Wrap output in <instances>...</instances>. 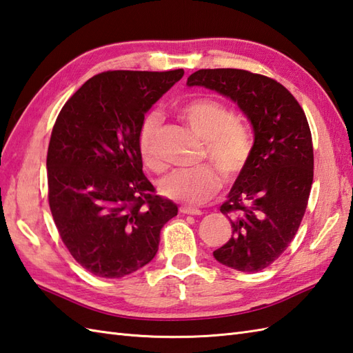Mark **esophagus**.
Listing matches in <instances>:
<instances>
[{"label":"esophagus","mask_w":353,"mask_h":353,"mask_svg":"<svg viewBox=\"0 0 353 353\" xmlns=\"http://www.w3.org/2000/svg\"><path fill=\"white\" fill-rule=\"evenodd\" d=\"M180 214L199 216V215H201V214H203V212H201V210H199V209H194V208H180Z\"/></svg>","instance_id":"34e87169"}]
</instances>
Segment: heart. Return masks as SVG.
Listing matches in <instances>:
<instances>
[{"mask_svg":"<svg viewBox=\"0 0 353 353\" xmlns=\"http://www.w3.org/2000/svg\"><path fill=\"white\" fill-rule=\"evenodd\" d=\"M183 119L194 134L203 141V154L218 167L221 173L233 176L248 161L252 139L250 130L237 121L236 114L223 102L201 97L182 106ZM161 114H145L138 128V150L145 167L162 170L157 152V134L161 126ZM221 188V177L210 165L180 168L171 171L159 183L163 196L179 203L201 204L212 199Z\"/></svg>","mask_w":353,"mask_h":353,"instance_id":"1","label":"heart"}]
</instances>
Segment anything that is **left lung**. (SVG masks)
<instances>
[{"mask_svg": "<svg viewBox=\"0 0 353 353\" xmlns=\"http://www.w3.org/2000/svg\"><path fill=\"white\" fill-rule=\"evenodd\" d=\"M186 84L228 97L251 121L250 158L221 206L233 236L214 257L232 269L259 272L289 247L305 214L314 168L305 112L284 85L248 70L201 69Z\"/></svg>", "mask_w": 353, "mask_h": 353, "instance_id": "left-lung-1", "label": "left lung"}]
</instances>
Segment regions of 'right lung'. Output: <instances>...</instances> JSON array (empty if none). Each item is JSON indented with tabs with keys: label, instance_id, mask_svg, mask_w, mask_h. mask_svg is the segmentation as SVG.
Segmentation results:
<instances>
[{
	"label": "right lung",
	"instance_id": "1",
	"mask_svg": "<svg viewBox=\"0 0 353 353\" xmlns=\"http://www.w3.org/2000/svg\"><path fill=\"white\" fill-rule=\"evenodd\" d=\"M183 73H99L57 117L46 158L49 208L65 248L96 276L121 278L150 263L161 228L177 215L143 173L138 128Z\"/></svg>",
	"mask_w": 353,
	"mask_h": 353
}]
</instances>
